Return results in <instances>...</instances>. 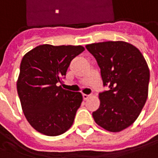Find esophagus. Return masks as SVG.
<instances>
[{"mask_svg": "<svg viewBox=\"0 0 158 158\" xmlns=\"http://www.w3.org/2000/svg\"><path fill=\"white\" fill-rule=\"evenodd\" d=\"M82 96H83V98L85 99V100H86L88 98L90 97V95H87V94H83Z\"/></svg>", "mask_w": 158, "mask_h": 158, "instance_id": "obj_1", "label": "esophagus"}]
</instances>
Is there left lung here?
<instances>
[{
  "instance_id": "obj_1",
  "label": "left lung",
  "mask_w": 158,
  "mask_h": 158,
  "mask_svg": "<svg viewBox=\"0 0 158 158\" xmlns=\"http://www.w3.org/2000/svg\"><path fill=\"white\" fill-rule=\"evenodd\" d=\"M100 68L104 86L100 106L93 111L96 124L106 131L118 132L138 118L148 97L150 70L136 47L124 41L86 45Z\"/></svg>"
}]
</instances>
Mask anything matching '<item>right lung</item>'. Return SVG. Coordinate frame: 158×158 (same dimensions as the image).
Returning <instances> with one entry per match:
<instances>
[{
	"label": "right lung",
	"mask_w": 158,
	"mask_h": 158,
	"mask_svg": "<svg viewBox=\"0 0 158 158\" xmlns=\"http://www.w3.org/2000/svg\"><path fill=\"white\" fill-rule=\"evenodd\" d=\"M84 50L82 46L45 44L22 58L17 92L26 118L39 132L59 136L73 124L83 97L58 84L65 78L71 61Z\"/></svg>",
	"instance_id": "right-lung-1"
}]
</instances>
